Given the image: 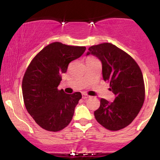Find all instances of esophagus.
<instances>
[{
    "label": "esophagus",
    "mask_w": 160,
    "mask_h": 160,
    "mask_svg": "<svg viewBox=\"0 0 160 160\" xmlns=\"http://www.w3.org/2000/svg\"><path fill=\"white\" fill-rule=\"evenodd\" d=\"M89 95H88L87 94H85V93H82V98L83 99H86V98H89Z\"/></svg>",
    "instance_id": "34e87169"
}]
</instances>
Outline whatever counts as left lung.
I'll return each instance as SVG.
<instances>
[{"mask_svg": "<svg viewBox=\"0 0 160 160\" xmlns=\"http://www.w3.org/2000/svg\"><path fill=\"white\" fill-rule=\"evenodd\" d=\"M97 56L102 63L104 81L110 82L116 98L110 103L101 98L94 112L97 122L111 131L128 126L140 112L145 99V86L141 70L125 51L110 43L92 46L87 55Z\"/></svg>", "mask_w": 160, "mask_h": 160, "instance_id": "obj_1", "label": "left lung"}]
</instances>
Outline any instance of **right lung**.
Wrapping results in <instances>:
<instances>
[{"label": "right lung", "instance_id": "add662e5", "mask_svg": "<svg viewBox=\"0 0 160 160\" xmlns=\"http://www.w3.org/2000/svg\"><path fill=\"white\" fill-rule=\"evenodd\" d=\"M85 50V47L54 42L40 51L27 68L22 83L24 103L43 129L61 131L72 120L81 93L66 94L58 86L70 62L80 58Z\"/></svg>", "mask_w": 160, "mask_h": 160}]
</instances>
